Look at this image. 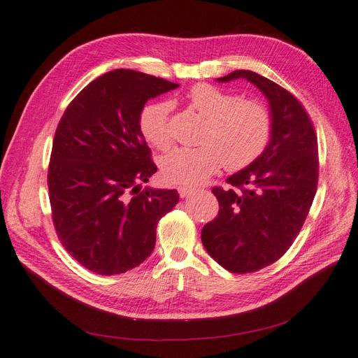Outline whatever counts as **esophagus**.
<instances>
[{"label": "esophagus", "instance_id": "esophagus-1", "mask_svg": "<svg viewBox=\"0 0 358 358\" xmlns=\"http://www.w3.org/2000/svg\"><path fill=\"white\" fill-rule=\"evenodd\" d=\"M178 191H179V196H180L182 199H185V197L191 196V194H194V189H192V188H188V187H179Z\"/></svg>", "mask_w": 358, "mask_h": 358}]
</instances>
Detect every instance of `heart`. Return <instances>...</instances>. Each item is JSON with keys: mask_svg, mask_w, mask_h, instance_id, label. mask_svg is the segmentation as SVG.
<instances>
[{"mask_svg": "<svg viewBox=\"0 0 358 358\" xmlns=\"http://www.w3.org/2000/svg\"><path fill=\"white\" fill-rule=\"evenodd\" d=\"M188 101L206 117L200 137L203 145L178 148L162 158L161 173L167 182L196 187L222 164L227 170H241L262 155L272 131V119L264 104L241 100L208 83L192 86ZM169 113V101H152L138 116L140 133L158 149H167L171 143Z\"/></svg>", "mask_w": 358, "mask_h": 358, "instance_id": "1", "label": "heart"}]
</instances>
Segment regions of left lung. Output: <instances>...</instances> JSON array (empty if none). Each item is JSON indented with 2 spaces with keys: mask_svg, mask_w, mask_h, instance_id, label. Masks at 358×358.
Wrapping results in <instances>:
<instances>
[{
  "mask_svg": "<svg viewBox=\"0 0 358 358\" xmlns=\"http://www.w3.org/2000/svg\"><path fill=\"white\" fill-rule=\"evenodd\" d=\"M246 79L268 101L272 131L255 161L213 188L218 216L201 230L206 251L233 273L255 272L278 262L301 230L318 183V142L294 95L264 76L236 70L218 82Z\"/></svg>",
  "mask_w": 358,
  "mask_h": 358,
  "instance_id": "1",
  "label": "left lung"
}]
</instances>
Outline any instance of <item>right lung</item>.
I'll list each match as a JSON object with an SVG mask.
<instances>
[{"label":"right lung","mask_w":358,"mask_h":358,"mask_svg":"<svg viewBox=\"0 0 358 358\" xmlns=\"http://www.w3.org/2000/svg\"><path fill=\"white\" fill-rule=\"evenodd\" d=\"M178 86L113 70L85 86L61 117L48 173L53 225L67 252L94 273L142 264L158 221L179 201L176 189L142 191L157 166L138 128L146 101Z\"/></svg>","instance_id":"obj_1"}]
</instances>
